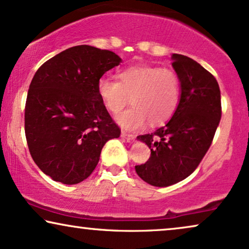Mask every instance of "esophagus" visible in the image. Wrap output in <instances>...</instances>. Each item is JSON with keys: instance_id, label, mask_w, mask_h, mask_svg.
Instances as JSON below:
<instances>
[{"instance_id": "esophagus-1", "label": "esophagus", "mask_w": 249, "mask_h": 249, "mask_svg": "<svg viewBox=\"0 0 249 249\" xmlns=\"http://www.w3.org/2000/svg\"><path fill=\"white\" fill-rule=\"evenodd\" d=\"M121 137L125 138V140H127L128 142L135 140V135L129 134V132H127V131H121Z\"/></svg>"}]
</instances>
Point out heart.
Wrapping results in <instances>:
<instances>
[{"label": "heart", "mask_w": 249, "mask_h": 249, "mask_svg": "<svg viewBox=\"0 0 249 249\" xmlns=\"http://www.w3.org/2000/svg\"><path fill=\"white\" fill-rule=\"evenodd\" d=\"M118 80L102 76L97 92L107 111L117 114L130 102L132 106L117 117L125 129L136 130L148 121L166 122L179 103L180 82L175 71L158 66H132L119 72Z\"/></svg>", "instance_id": "b5f03b06"}]
</instances>
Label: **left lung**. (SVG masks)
<instances>
[{
    "instance_id": "left-lung-1",
    "label": "left lung",
    "mask_w": 249,
    "mask_h": 249,
    "mask_svg": "<svg viewBox=\"0 0 249 249\" xmlns=\"http://www.w3.org/2000/svg\"><path fill=\"white\" fill-rule=\"evenodd\" d=\"M180 82L179 104L166 125L137 138L151 148L137 175L153 186H169L191 175L211 147L221 120V91L215 76L183 54H173Z\"/></svg>"
}]
</instances>
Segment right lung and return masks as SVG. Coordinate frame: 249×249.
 I'll list each match as a JSON object with an SVG mask.
<instances>
[{
    "label": "right lung",
    "instance_id": "add662e5",
    "mask_svg": "<svg viewBox=\"0 0 249 249\" xmlns=\"http://www.w3.org/2000/svg\"><path fill=\"white\" fill-rule=\"evenodd\" d=\"M121 63L113 51L76 46L34 74L25 105V135L34 162L56 182L88 178L102 148L121 129L97 92L104 73Z\"/></svg>",
    "mask_w": 249,
    "mask_h": 249
}]
</instances>
